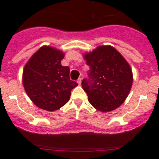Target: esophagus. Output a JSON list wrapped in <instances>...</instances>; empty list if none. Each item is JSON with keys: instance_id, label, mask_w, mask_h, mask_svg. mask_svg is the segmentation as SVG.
Segmentation results:
<instances>
[{"instance_id": "esophagus-1", "label": "esophagus", "mask_w": 159, "mask_h": 159, "mask_svg": "<svg viewBox=\"0 0 159 159\" xmlns=\"http://www.w3.org/2000/svg\"><path fill=\"white\" fill-rule=\"evenodd\" d=\"M77 82H78V84H79V85H80V84H81V78H78V79L77 80Z\"/></svg>"}]
</instances>
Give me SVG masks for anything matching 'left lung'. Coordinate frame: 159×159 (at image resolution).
Wrapping results in <instances>:
<instances>
[{"label": "left lung", "instance_id": "1", "mask_svg": "<svg viewBox=\"0 0 159 159\" xmlns=\"http://www.w3.org/2000/svg\"><path fill=\"white\" fill-rule=\"evenodd\" d=\"M84 57L90 69L89 78L83 79L81 85L90 104L100 111L116 109L127 98L132 85L129 63L111 46H99Z\"/></svg>", "mask_w": 159, "mask_h": 159}]
</instances>
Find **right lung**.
Listing matches in <instances>:
<instances>
[{"label": "right lung", "instance_id": "right-lung-1", "mask_svg": "<svg viewBox=\"0 0 159 159\" xmlns=\"http://www.w3.org/2000/svg\"><path fill=\"white\" fill-rule=\"evenodd\" d=\"M62 51L43 46L32 55L23 70V85L28 97L40 108L54 111L69 101L78 83L70 79V68L62 66Z\"/></svg>", "mask_w": 159, "mask_h": 159}]
</instances>
